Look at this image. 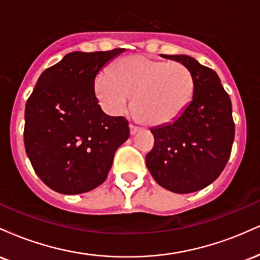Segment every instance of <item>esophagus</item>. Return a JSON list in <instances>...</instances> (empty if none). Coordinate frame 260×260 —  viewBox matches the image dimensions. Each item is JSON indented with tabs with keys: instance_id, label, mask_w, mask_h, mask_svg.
<instances>
[{
	"instance_id": "1",
	"label": "esophagus",
	"mask_w": 260,
	"mask_h": 260,
	"mask_svg": "<svg viewBox=\"0 0 260 260\" xmlns=\"http://www.w3.org/2000/svg\"><path fill=\"white\" fill-rule=\"evenodd\" d=\"M139 129H140L139 127L134 126V124H132V123L129 124V133H131V136H134V134H136L137 132H139Z\"/></svg>"
}]
</instances>
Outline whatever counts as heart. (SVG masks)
Wrapping results in <instances>:
<instances>
[{
  "mask_svg": "<svg viewBox=\"0 0 260 260\" xmlns=\"http://www.w3.org/2000/svg\"><path fill=\"white\" fill-rule=\"evenodd\" d=\"M104 110L121 115L132 103L137 117L150 126H164L180 118L192 104L196 80L180 62L136 55L120 59L111 72L104 71L95 82Z\"/></svg>",
  "mask_w": 260,
  "mask_h": 260,
  "instance_id": "b5f03b06",
  "label": "heart"
}]
</instances>
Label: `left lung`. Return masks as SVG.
Instances as JSON below:
<instances>
[{"label":"left lung","mask_w":260,"mask_h":260,"mask_svg":"<svg viewBox=\"0 0 260 260\" xmlns=\"http://www.w3.org/2000/svg\"><path fill=\"white\" fill-rule=\"evenodd\" d=\"M162 57L192 71L196 91L180 118L150 128L155 143L145 162L161 187L186 194L213 183L225 169L235 138L232 105L213 70L187 55Z\"/></svg>","instance_id":"obj_1"}]
</instances>
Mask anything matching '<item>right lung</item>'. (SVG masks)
Masks as SVG:
<instances>
[{"label": "right lung", "mask_w": 260, "mask_h": 260, "mask_svg": "<svg viewBox=\"0 0 260 260\" xmlns=\"http://www.w3.org/2000/svg\"><path fill=\"white\" fill-rule=\"evenodd\" d=\"M74 51L45 70L25 105L24 145L40 180L62 194L99 187L129 137L127 120L101 110L95 78L123 52Z\"/></svg>", "instance_id": "1"}]
</instances>
